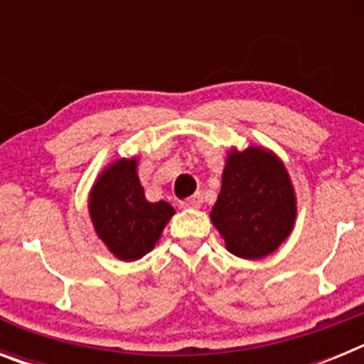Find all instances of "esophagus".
I'll use <instances>...</instances> for the list:
<instances>
[{
    "label": "esophagus",
    "mask_w": 364,
    "mask_h": 364,
    "mask_svg": "<svg viewBox=\"0 0 364 364\" xmlns=\"http://www.w3.org/2000/svg\"><path fill=\"white\" fill-rule=\"evenodd\" d=\"M202 202H204V198H202L200 193H197V195H193V197L186 198V200H182V208H200Z\"/></svg>",
    "instance_id": "obj_1"
}]
</instances>
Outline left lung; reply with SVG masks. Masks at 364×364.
I'll return each instance as SVG.
<instances>
[{
    "label": "left lung",
    "instance_id": "obj_1",
    "mask_svg": "<svg viewBox=\"0 0 364 364\" xmlns=\"http://www.w3.org/2000/svg\"><path fill=\"white\" fill-rule=\"evenodd\" d=\"M297 215L294 186L284 164L260 147L231 151L222 188L211 210L228 252L262 259L288 239Z\"/></svg>",
    "mask_w": 364,
    "mask_h": 364
}]
</instances>
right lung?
I'll return each instance as SVG.
<instances>
[{"instance_id":"add662e5","label":"right lung","mask_w":364,"mask_h":364,"mask_svg":"<svg viewBox=\"0 0 364 364\" xmlns=\"http://www.w3.org/2000/svg\"><path fill=\"white\" fill-rule=\"evenodd\" d=\"M136 166V159L112 162L96 180L89 197L92 226L120 260H138L149 253L175 213L166 200L147 202Z\"/></svg>"}]
</instances>
